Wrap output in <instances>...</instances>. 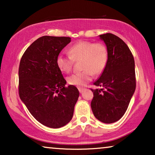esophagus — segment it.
<instances>
[{
	"label": "esophagus",
	"instance_id": "34e87169",
	"mask_svg": "<svg viewBox=\"0 0 155 155\" xmlns=\"http://www.w3.org/2000/svg\"><path fill=\"white\" fill-rule=\"evenodd\" d=\"M84 90H85V89L83 88V87H78V90H79V92L80 93H82Z\"/></svg>",
	"mask_w": 155,
	"mask_h": 155
}]
</instances>
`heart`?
<instances>
[{"mask_svg":"<svg viewBox=\"0 0 155 155\" xmlns=\"http://www.w3.org/2000/svg\"><path fill=\"white\" fill-rule=\"evenodd\" d=\"M69 56L59 54L56 65L61 71L69 73L73 65V61L81 60L80 66L83 71L70 76L68 83L74 86H84L92 80L94 73L99 75L104 71L107 63V49L101 42L80 41L68 48Z\"/></svg>","mask_w":155,"mask_h":155,"instance_id":"heart-1","label":"heart"}]
</instances>
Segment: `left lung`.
Listing matches in <instances>:
<instances>
[{"instance_id":"obj_1","label":"left lung","mask_w":155,"mask_h":155,"mask_svg":"<svg viewBox=\"0 0 155 155\" xmlns=\"http://www.w3.org/2000/svg\"><path fill=\"white\" fill-rule=\"evenodd\" d=\"M107 45L108 59L104 71L91 90L92 112L101 122L112 124L126 113L136 87L135 61L130 48L121 39L111 33L99 35Z\"/></svg>"}]
</instances>
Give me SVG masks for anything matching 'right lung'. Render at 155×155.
I'll use <instances>...</instances> for the list:
<instances>
[{"label": "right lung", "instance_id": "right-lung-1", "mask_svg": "<svg viewBox=\"0 0 155 155\" xmlns=\"http://www.w3.org/2000/svg\"><path fill=\"white\" fill-rule=\"evenodd\" d=\"M71 38L44 36L27 48L19 66L20 97L36 120L48 128H58L71 121L79 91L65 87L66 80L56 58Z\"/></svg>", "mask_w": 155, "mask_h": 155}]
</instances>
